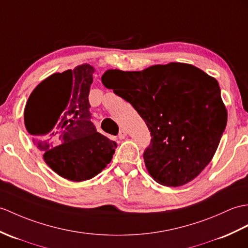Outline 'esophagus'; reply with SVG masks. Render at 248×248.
Listing matches in <instances>:
<instances>
[{"label": "esophagus", "mask_w": 248, "mask_h": 248, "mask_svg": "<svg viewBox=\"0 0 248 248\" xmlns=\"http://www.w3.org/2000/svg\"><path fill=\"white\" fill-rule=\"evenodd\" d=\"M125 136H126V131L124 129L120 130L119 133H118V138H119V140H124Z\"/></svg>", "instance_id": "34e87169"}]
</instances>
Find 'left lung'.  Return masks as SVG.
Wrapping results in <instances>:
<instances>
[{
	"mask_svg": "<svg viewBox=\"0 0 248 248\" xmlns=\"http://www.w3.org/2000/svg\"><path fill=\"white\" fill-rule=\"evenodd\" d=\"M101 81L145 120L151 141L143 159L160 185H185L210 163L227 123L215 78L191 64L172 62L141 72L108 70Z\"/></svg>",
	"mask_w": 248,
	"mask_h": 248,
	"instance_id": "8db88e82",
	"label": "left lung"
}]
</instances>
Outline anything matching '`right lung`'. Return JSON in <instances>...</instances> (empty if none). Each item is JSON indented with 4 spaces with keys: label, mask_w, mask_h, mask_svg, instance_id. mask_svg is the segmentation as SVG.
<instances>
[{
    "label": "right lung",
    "mask_w": 248,
    "mask_h": 248,
    "mask_svg": "<svg viewBox=\"0 0 248 248\" xmlns=\"http://www.w3.org/2000/svg\"><path fill=\"white\" fill-rule=\"evenodd\" d=\"M94 68L56 73L31 94L24 111L28 133L56 173L73 182L94 177L111 162L117 143L92 123L89 94Z\"/></svg>",
    "instance_id": "1"
}]
</instances>
